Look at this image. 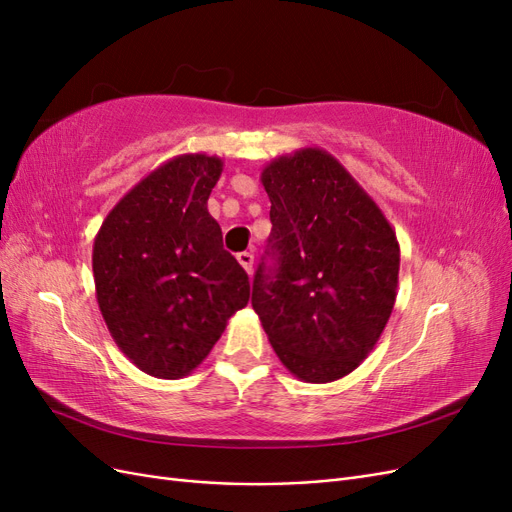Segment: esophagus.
<instances>
[{
	"instance_id": "esophagus-1",
	"label": "esophagus",
	"mask_w": 512,
	"mask_h": 512,
	"mask_svg": "<svg viewBox=\"0 0 512 512\" xmlns=\"http://www.w3.org/2000/svg\"><path fill=\"white\" fill-rule=\"evenodd\" d=\"M237 260H239V265H241L247 273H252V267H254V254H250V252H241V254H237Z\"/></svg>"
}]
</instances>
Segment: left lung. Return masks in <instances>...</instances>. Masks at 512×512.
<instances>
[{
	"instance_id": "obj_1",
	"label": "left lung",
	"mask_w": 512,
	"mask_h": 512,
	"mask_svg": "<svg viewBox=\"0 0 512 512\" xmlns=\"http://www.w3.org/2000/svg\"><path fill=\"white\" fill-rule=\"evenodd\" d=\"M271 200L269 250L252 307L284 367L303 382L348 376L391 318L399 243L384 213L320 147L275 158L260 173Z\"/></svg>"
}]
</instances>
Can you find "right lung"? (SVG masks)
<instances>
[{
	"instance_id": "obj_1",
	"label": "right lung",
	"mask_w": 512,
	"mask_h": 512,
	"mask_svg": "<svg viewBox=\"0 0 512 512\" xmlns=\"http://www.w3.org/2000/svg\"><path fill=\"white\" fill-rule=\"evenodd\" d=\"M222 170V158L207 153L160 164L111 209L94 239L108 333L153 378L192 374L250 301L247 273L224 250L207 209Z\"/></svg>"
}]
</instances>
